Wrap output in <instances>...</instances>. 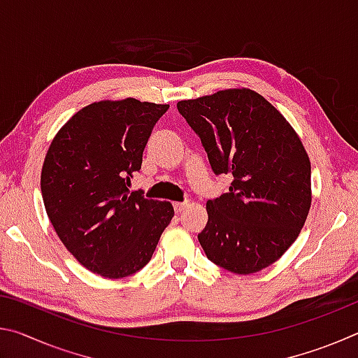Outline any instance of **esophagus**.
I'll return each mask as SVG.
<instances>
[{"label": "esophagus", "mask_w": 358, "mask_h": 358, "mask_svg": "<svg viewBox=\"0 0 358 358\" xmlns=\"http://www.w3.org/2000/svg\"><path fill=\"white\" fill-rule=\"evenodd\" d=\"M187 205H189V202H177V203H173L175 213H181V211H185V208L187 207Z\"/></svg>", "instance_id": "esophagus-1"}]
</instances>
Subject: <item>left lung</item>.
<instances>
[{"label":"left lung","mask_w":358,"mask_h":358,"mask_svg":"<svg viewBox=\"0 0 358 358\" xmlns=\"http://www.w3.org/2000/svg\"><path fill=\"white\" fill-rule=\"evenodd\" d=\"M177 108L201 138L229 192L207 202L199 234L207 257L250 275L276 262L299 237L311 207V164L286 118L248 88L224 90Z\"/></svg>","instance_id":"obj_1"}]
</instances>
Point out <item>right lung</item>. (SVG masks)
I'll list each match as a JSON object with an SVG mask.
<instances>
[{"mask_svg":"<svg viewBox=\"0 0 358 358\" xmlns=\"http://www.w3.org/2000/svg\"><path fill=\"white\" fill-rule=\"evenodd\" d=\"M167 104L101 101L66 123L45 155L41 191L59 240L85 268L110 280L150 262L173 217L171 202L129 192L151 129Z\"/></svg>","mask_w":358,"mask_h":358,"instance_id":"obj_1","label":"right lung"}]
</instances>
